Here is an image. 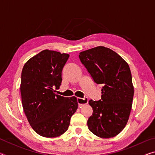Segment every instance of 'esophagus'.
Wrapping results in <instances>:
<instances>
[{
  "instance_id": "1",
  "label": "esophagus",
  "mask_w": 155,
  "mask_h": 155,
  "mask_svg": "<svg viewBox=\"0 0 155 155\" xmlns=\"http://www.w3.org/2000/svg\"><path fill=\"white\" fill-rule=\"evenodd\" d=\"M77 102L78 104V107H81L82 106L88 103V98H77Z\"/></svg>"
}]
</instances>
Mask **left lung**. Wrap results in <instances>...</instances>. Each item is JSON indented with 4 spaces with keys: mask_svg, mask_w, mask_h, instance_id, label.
Instances as JSON below:
<instances>
[{
    "mask_svg": "<svg viewBox=\"0 0 155 155\" xmlns=\"http://www.w3.org/2000/svg\"><path fill=\"white\" fill-rule=\"evenodd\" d=\"M79 59L94 82L102 84L101 100H90L93 114L87 120L91 133L102 138L118 135L129 117L134 95L130 68L118 54L104 46L81 52Z\"/></svg>",
    "mask_w": 155,
    "mask_h": 155,
    "instance_id": "left-lung-1",
    "label": "left lung"
}]
</instances>
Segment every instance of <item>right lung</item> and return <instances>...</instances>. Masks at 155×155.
Segmentation results:
<instances>
[{"label": "right lung", "mask_w": 155, "mask_h": 155, "mask_svg": "<svg viewBox=\"0 0 155 155\" xmlns=\"http://www.w3.org/2000/svg\"><path fill=\"white\" fill-rule=\"evenodd\" d=\"M70 55L44 50L23 67L20 93L24 112L33 129L42 137H55L68 130L78 108L75 96L54 94L61 85V72Z\"/></svg>", "instance_id": "1"}]
</instances>
